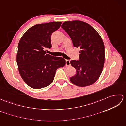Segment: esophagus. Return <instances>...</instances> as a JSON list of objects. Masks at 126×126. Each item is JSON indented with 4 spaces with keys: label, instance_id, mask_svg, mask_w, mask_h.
<instances>
[{
    "label": "esophagus",
    "instance_id": "34e87169",
    "mask_svg": "<svg viewBox=\"0 0 126 126\" xmlns=\"http://www.w3.org/2000/svg\"><path fill=\"white\" fill-rule=\"evenodd\" d=\"M65 65L66 66H70V61L69 60H65Z\"/></svg>",
    "mask_w": 126,
    "mask_h": 126
}]
</instances>
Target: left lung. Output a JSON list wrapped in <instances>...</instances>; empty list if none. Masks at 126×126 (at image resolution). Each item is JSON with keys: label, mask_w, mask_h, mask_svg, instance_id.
Segmentation results:
<instances>
[{"label": "left lung", "mask_w": 126, "mask_h": 126, "mask_svg": "<svg viewBox=\"0 0 126 126\" xmlns=\"http://www.w3.org/2000/svg\"><path fill=\"white\" fill-rule=\"evenodd\" d=\"M61 27L70 36L74 47L81 49L79 60L70 61L76 70L70 81L79 87L93 84L100 76L104 66L105 53L102 39L94 28L82 21L65 22Z\"/></svg>", "instance_id": "left-lung-1"}]
</instances>
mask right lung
<instances>
[{
	"instance_id": "obj_1",
	"label": "right lung",
	"mask_w": 126,
	"mask_h": 126,
	"mask_svg": "<svg viewBox=\"0 0 126 126\" xmlns=\"http://www.w3.org/2000/svg\"><path fill=\"white\" fill-rule=\"evenodd\" d=\"M61 22H51L32 26L21 38L18 45L17 62L23 79L33 89H41L53 81L57 69L63 67L62 57L47 54L51 47V36L60 28Z\"/></svg>"
}]
</instances>
